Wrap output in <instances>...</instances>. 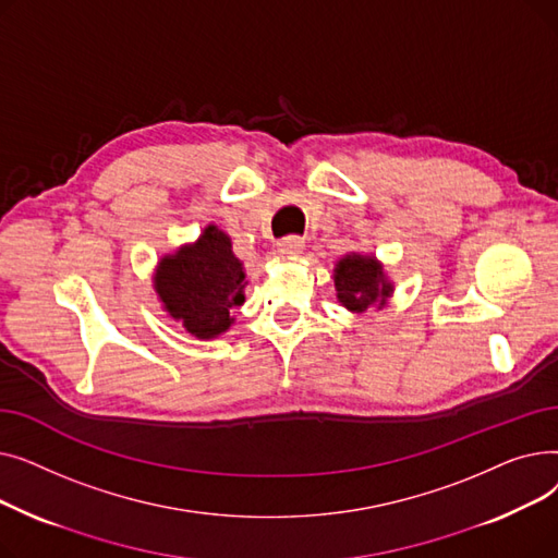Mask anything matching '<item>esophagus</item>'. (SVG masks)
Wrapping results in <instances>:
<instances>
[{
    "label": "esophagus",
    "instance_id": "34e87169",
    "mask_svg": "<svg viewBox=\"0 0 558 558\" xmlns=\"http://www.w3.org/2000/svg\"><path fill=\"white\" fill-rule=\"evenodd\" d=\"M305 248V242L301 238H284L278 242V253L282 257H299Z\"/></svg>",
    "mask_w": 558,
    "mask_h": 558
}]
</instances>
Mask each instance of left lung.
<instances>
[{
  "label": "left lung",
  "mask_w": 558,
  "mask_h": 558,
  "mask_svg": "<svg viewBox=\"0 0 558 558\" xmlns=\"http://www.w3.org/2000/svg\"><path fill=\"white\" fill-rule=\"evenodd\" d=\"M337 301L348 312H366L371 307L383 310L393 296V282L389 280L385 264L371 253H345L335 264Z\"/></svg>",
  "instance_id": "obj_1"
}]
</instances>
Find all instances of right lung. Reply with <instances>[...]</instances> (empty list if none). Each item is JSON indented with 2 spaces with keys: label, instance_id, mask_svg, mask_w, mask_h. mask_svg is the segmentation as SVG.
<instances>
[{
  "label": "right lung",
  "instance_id": "right-lung-1",
  "mask_svg": "<svg viewBox=\"0 0 558 558\" xmlns=\"http://www.w3.org/2000/svg\"><path fill=\"white\" fill-rule=\"evenodd\" d=\"M244 262L228 234L208 223L198 240L158 259L154 289L162 310L196 339H215L234 324L232 310L246 296Z\"/></svg>",
  "mask_w": 558,
  "mask_h": 558
}]
</instances>
